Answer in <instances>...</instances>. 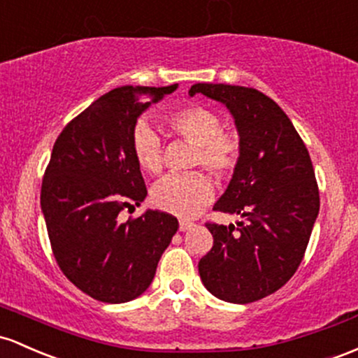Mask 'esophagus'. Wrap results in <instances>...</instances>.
Returning a JSON list of instances; mask_svg holds the SVG:
<instances>
[{
    "instance_id": "esophagus-1",
    "label": "esophagus",
    "mask_w": 358,
    "mask_h": 358,
    "mask_svg": "<svg viewBox=\"0 0 358 358\" xmlns=\"http://www.w3.org/2000/svg\"><path fill=\"white\" fill-rule=\"evenodd\" d=\"M194 226L195 224L192 221H187V219H182V221H180V231H188V229H192Z\"/></svg>"
}]
</instances>
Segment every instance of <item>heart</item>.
I'll use <instances>...</instances> for the list:
<instances>
[{"mask_svg": "<svg viewBox=\"0 0 358 358\" xmlns=\"http://www.w3.org/2000/svg\"><path fill=\"white\" fill-rule=\"evenodd\" d=\"M168 124L183 139L197 144L195 164L206 166L217 178H226L236 170L241 144L236 134L222 131V120L214 110L188 105L168 115ZM137 163L148 173L163 170V143L152 125L139 122L132 134ZM214 197V183L203 173L168 175L152 187L151 199L156 207L170 214L192 217Z\"/></svg>", "mask_w": 358, "mask_h": 358, "instance_id": "b5f03b06", "label": "heart"}]
</instances>
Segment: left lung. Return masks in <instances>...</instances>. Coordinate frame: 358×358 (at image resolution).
Here are the masks:
<instances>
[{
	"label": "left lung",
	"instance_id": "obj_1",
	"mask_svg": "<svg viewBox=\"0 0 358 358\" xmlns=\"http://www.w3.org/2000/svg\"><path fill=\"white\" fill-rule=\"evenodd\" d=\"M229 110L241 152L214 210L236 214L238 226L207 224L214 246L200 258L199 273L212 296L248 304L278 290L296 273L317 212L320 192L309 152L285 112L246 86L197 83Z\"/></svg>",
	"mask_w": 358,
	"mask_h": 358
}]
</instances>
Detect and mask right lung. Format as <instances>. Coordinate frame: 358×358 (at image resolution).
Segmentation results:
<instances>
[{
    "label": "right lung",
    "mask_w": 358,
    "mask_h": 358,
    "mask_svg": "<svg viewBox=\"0 0 358 358\" xmlns=\"http://www.w3.org/2000/svg\"><path fill=\"white\" fill-rule=\"evenodd\" d=\"M178 88L119 86L73 119L52 148L41 190L50 246L62 273L93 299L120 304L146 292L161 255L178 229L166 212L141 206L148 190L132 134L143 112Z\"/></svg>",
    "instance_id": "right-lung-1"
}]
</instances>
